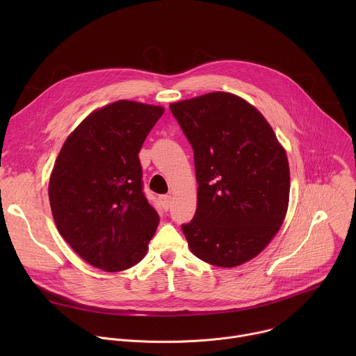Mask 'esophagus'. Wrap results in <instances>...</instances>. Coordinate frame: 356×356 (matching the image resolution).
Wrapping results in <instances>:
<instances>
[{
	"mask_svg": "<svg viewBox=\"0 0 356 356\" xmlns=\"http://www.w3.org/2000/svg\"><path fill=\"white\" fill-rule=\"evenodd\" d=\"M170 200H172V197H170L169 194H165V195L161 197V204H162L163 210H169V207H170Z\"/></svg>",
	"mask_w": 356,
	"mask_h": 356,
	"instance_id": "esophagus-1",
	"label": "esophagus"
}]
</instances>
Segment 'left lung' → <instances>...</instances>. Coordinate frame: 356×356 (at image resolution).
<instances>
[{
    "mask_svg": "<svg viewBox=\"0 0 356 356\" xmlns=\"http://www.w3.org/2000/svg\"><path fill=\"white\" fill-rule=\"evenodd\" d=\"M194 152L197 210L181 229L194 255L235 268L261 253L283 224L290 170L264 115L231 92L170 104Z\"/></svg>",
    "mask_w": 356,
    "mask_h": 356,
    "instance_id": "1",
    "label": "left lung"
}]
</instances>
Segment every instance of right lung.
<instances>
[{
	"mask_svg": "<svg viewBox=\"0 0 356 356\" xmlns=\"http://www.w3.org/2000/svg\"><path fill=\"white\" fill-rule=\"evenodd\" d=\"M163 113L158 106L115 101L91 113L59 152L49 180L54 220L77 255L98 269L136 265L158 228L138 154Z\"/></svg>",
	"mask_w": 356,
	"mask_h": 356,
	"instance_id": "right-lung-1",
	"label": "right lung"
}]
</instances>
